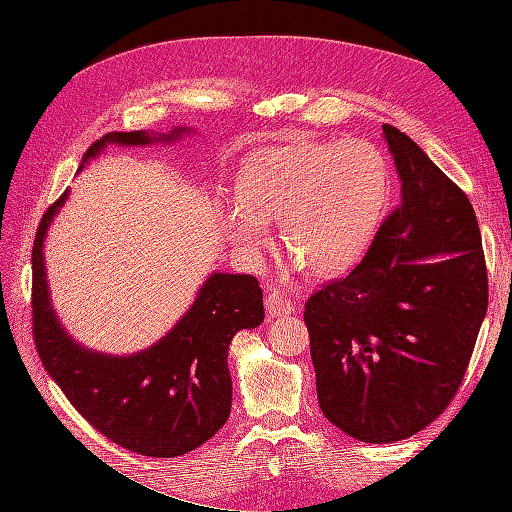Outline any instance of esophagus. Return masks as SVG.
<instances>
[{
    "mask_svg": "<svg viewBox=\"0 0 512 512\" xmlns=\"http://www.w3.org/2000/svg\"><path fill=\"white\" fill-rule=\"evenodd\" d=\"M265 307H267V314L271 318H282V316H288L294 312V305L290 299H286L284 294L280 290H271L269 297L265 301Z\"/></svg>",
    "mask_w": 512,
    "mask_h": 512,
    "instance_id": "34e87169",
    "label": "esophagus"
}]
</instances>
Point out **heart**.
Returning <instances> with one entry per match:
<instances>
[{
	"instance_id": "obj_1",
	"label": "heart",
	"mask_w": 512,
	"mask_h": 512,
	"mask_svg": "<svg viewBox=\"0 0 512 512\" xmlns=\"http://www.w3.org/2000/svg\"><path fill=\"white\" fill-rule=\"evenodd\" d=\"M237 192L222 218L239 250L258 254L269 241L267 222H280L294 267L329 277L352 269L376 241L391 170L367 141L282 145L241 168Z\"/></svg>"
}]
</instances>
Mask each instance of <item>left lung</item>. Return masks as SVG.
Instances as JSON below:
<instances>
[{"mask_svg":"<svg viewBox=\"0 0 512 512\" xmlns=\"http://www.w3.org/2000/svg\"><path fill=\"white\" fill-rule=\"evenodd\" d=\"M401 198L344 280L305 303L322 414L350 438L414 436L451 404L487 314L483 241L468 196L384 123Z\"/></svg>","mask_w":512,"mask_h":512,"instance_id":"1","label":"left lung"}]
</instances>
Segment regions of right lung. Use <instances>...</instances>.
Here are the masks:
<instances>
[{
  "mask_svg": "<svg viewBox=\"0 0 512 512\" xmlns=\"http://www.w3.org/2000/svg\"><path fill=\"white\" fill-rule=\"evenodd\" d=\"M192 132L188 126L166 134L111 132L87 149L79 170L108 145L177 143ZM68 196L70 190L44 213L34 241V339L42 365L70 404L108 440L145 457L190 453L228 421V348L241 329H256L265 320L258 280L254 275L213 271L188 312L156 344L134 354L87 348L61 324L46 277L44 241Z\"/></svg>",
  "mask_w": 512,
  "mask_h": 512,
  "instance_id": "obj_1",
  "label": "right lung"
}]
</instances>
